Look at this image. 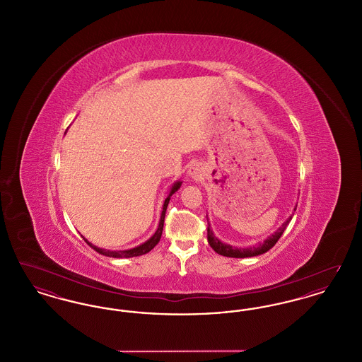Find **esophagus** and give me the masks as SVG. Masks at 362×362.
Returning a JSON list of instances; mask_svg holds the SVG:
<instances>
[{
    "mask_svg": "<svg viewBox=\"0 0 362 362\" xmlns=\"http://www.w3.org/2000/svg\"><path fill=\"white\" fill-rule=\"evenodd\" d=\"M189 173L194 179H198V177H201V168L194 164V165L189 168Z\"/></svg>",
    "mask_w": 362,
    "mask_h": 362,
    "instance_id": "1",
    "label": "esophagus"
}]
</instances>
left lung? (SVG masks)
<instances>
[{
    "label": "left lung",
    "instance_id": "8db88e82",
    "mask_svg": "<svg viewBox=\"0 0 362 362\" xmlns=\"http://www.w3.org/2000/svg\"><path fill=\"white\" fill-rule=\"evenodd\" d=\"M297 207V206H296ZM296 207H294V211H296ZM292 220V216L282 224V226L276 230L274 235H272L269 239H266L264 243L259 244L257 247H251V248H235L229 244H225L223 241L218 240L214 235H213V230L210 229V224L207 221V241L210 244V247L220 255L223 257H229V258H250V257H257V255H262L264 252H267L270 248H273L276 245V241L279 240V238L282 236L284 230L286 229L288 224L291 223Z\"/></svg>",
    "mask_w": 362,
    "mask_h": 362
}]
</instances>
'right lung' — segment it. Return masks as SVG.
I'll return each mask as SVG.
<instances>
[{
  "label": "right lung",
  "mask_w": 362,
  "mask_h": 362,
  "mask_svg": "<svg viewBox=\"0 0 362 362\" xmlns=\"http://www.w3.org/2000/svg\"><path fill=\"white\" fill-rule=\"evenodd\" d=\"M180 186H182V182H176V183L173 185V189H171V192H170V195L165 198V202H164V206H163V211H161V218H160L158 228H157L155 235H153L149 240L145 241L144 244L138 245L136 248H132V250H126V251H108V250L98 248V247L92 245V244H90L89 241L86 240V239H84V240H86V244H88L89 247H92L96 252H99V254H102V255H105V257H111V258H133V257H139V255H144V254L149 252L151 250H153V248H155L156 244H157V243L160 241V239H161L163 226H164V218H165V210H167L168 202H170V199H171L173 192H176L177 189H180Z\"/></svg>",
  "instance_id": "add662e5"
}]
</instances>
